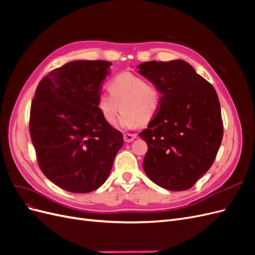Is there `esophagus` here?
Wrapping results in <instances>:
<instances>
[{
    "instance_id": "esophagus-1",
    "label": "esophagus",
    "mask_w": 255,
    "mask_h": 255,
    "mask_svg": "<svg viewBox=\"0 0 255 255\" xmlns=\"http://www.w3.org/2000/svg\"><path fill=\"white\" fill-rule=\"evenodd\" d=\"M136 137H137V135H136V134L126 133L125 135H123V139H125V141H126V142H130V141H133Z\"/></svg>"
}]
</instances>
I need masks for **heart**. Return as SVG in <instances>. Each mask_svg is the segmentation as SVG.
<instances>
[{"label":"heart","instance_id":"obj_1","mask_svg":"<svg viewBox=\"0 0 255 255\" xmlns=\"http://www.w3.org/2000/svg\"><path fill=\"white\" fill-rule=\"evenodd\" d=\"M109 91L110 95L99 96L97 101L98 111L109 125L116 122L121 109L119 126L123 128H135L150 122L160 109L159 88L142 76L119 73L111 80Z\"/></svg>","mask_w":255,"mask_h":255}]
</instances>
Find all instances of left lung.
<instances>
[{"instance_id":"left-lung-1","label":"left lung","mask_w":255,"mask_h":255,"mask_svg":"<svg viewBox=\"0 0 255 255\" xmlns=\"http://www.w3.org/2000/svg\"><path fill=\"white\" fill-rule=\"evenodd\" d=\"M138 69L161 92L158 113L139 133L148 144L143 170L160 187L187 190L211 168L222 140L217 92L181 59L151 60Z\"/></svg>"}]
</instances>
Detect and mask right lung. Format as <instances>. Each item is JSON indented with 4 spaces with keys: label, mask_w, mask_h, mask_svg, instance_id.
<instances>
[{
    "label": "right lung",
    "mask_w": 255,
    "mask_h": 255,
    "mask_svg": "<svg viewBox=\"0 0 255 255\" xmlns=\"http://www.w3.org/2000/svg\"><path fill=\"white\" fill-rule=\"evenodd\" d=\"M112 64L74 60L38 84L30 105L29 134L43 174L75 194L96 190L109 176L123 144L120 130L98 111Z\"/></svg>",
    "instance_id": "add662e5"
}]
</instances>
